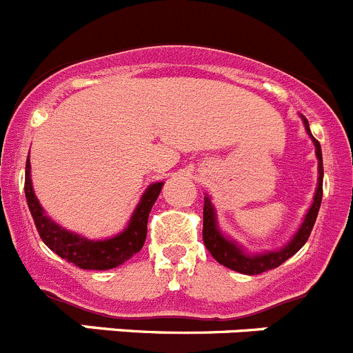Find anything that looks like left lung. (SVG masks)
<instances>
[{"label": "left lung", "mask_w": 353, "mask_h": 353, "mask_svg": "<svg viewBox=\"0 0 353 353\" xmlns=\"http://www.w3.org/2000/svg\"><path fill=\"white\" fill-rule=\"evenodd\" d=\"M301 117H303L304 128H306L307 135H310L313 144H315L316 160H319V184H316V192H315V196H313V204H311V208L307 209L299 230L295 232L294 237H292L283 248H279V250H276V252L255 253V255L246 253L243 250V246H239L236 241L228 239L227 236L221 234L220 227H218V221H216L214 205H212L209 195L204 196V228H202V239H204V244L209 250V253L216 259V262H220L221 265L232 269V271H237L241 272V274L253 276V274H262V272L269 271V269H276L278 265H281L285 260H288L292 255H295V253L299 252L301 248L306 244L311 230H313V225H315L316 216H319V211H320V204H322V193H323L322 149H320V142L311 135L310 123H307L306 117L304 116Z\"/></svg>", "instance_id": "8db88e82"}]
</instances>
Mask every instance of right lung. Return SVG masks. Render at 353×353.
<instances>
[{
	"label": "right lung",
	"mask_w": 353,
	"mask_h": 353,
	"mask_svg": "<svg viewBox=\"0 0 353 353\" xmlns=\"http://www.w3.org/2000/svg\"><path fill=\"white\" fill-rule=\"evenodd\" d=\"M163 183H153L142 195L137 209L133 211L128 225L123 232L110 239L91 241L79 236L75 232L59 227L43 212L42 205L34 196L33 184H31V165L30 158L26 161V179H24V193H26L28 208L33 216L37 230L56 255L75 263L81 269H93V271H105L121 265L123 262L132 259L135 253L142 250L148 236V218L151 208L157 202Z\"/></svg>",
	"instance_id": "obj_1"
}]
</instances>
